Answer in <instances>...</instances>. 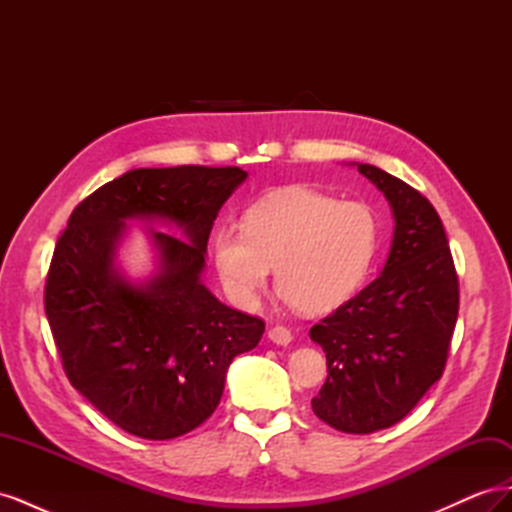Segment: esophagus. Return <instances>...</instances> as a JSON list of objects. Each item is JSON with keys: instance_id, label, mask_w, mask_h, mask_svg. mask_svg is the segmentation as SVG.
Wrapping results in <instances>:
<instances>
[{"instance_id": "1", "label": "esophagus", "mask_w": 512, "mask_h": 512, "mask_svg": "<svg viewBox=\"0 0 512 512\" xmlns=\"http://www.w3.org/2000/svg\"><path fill=\"white\" fill-rule=\"evenodd\" d=\"M269 339L277 346H288L292 342V333L282 324H275V327L269 329Z\"/></svg>"}]
</instances>
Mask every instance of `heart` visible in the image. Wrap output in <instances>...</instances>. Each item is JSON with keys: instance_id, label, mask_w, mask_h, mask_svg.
Here are the masks:
<instances>
[{"instance_id": "heart-1", "label": "heart", "mask_w": 512, "mask_h": 512, "mask_svg": "<svg viewBox=\"0 0 512 512\" xmlns=\"http://www.w3.org/2000/svg\"><path fill=\"white\" fill-rule=\"evenodd\" d=\"M378 247V222L363 203L305 188L262 198L243 215V230H215L211 252L230 297L252 305L271 269L284 299L322 316L361 288Z\"/></svg>"}]
</instances>
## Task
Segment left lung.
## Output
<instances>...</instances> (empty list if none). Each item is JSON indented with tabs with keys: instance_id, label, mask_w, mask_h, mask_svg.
<instances>
[{
	"instance_id": "left-lung-1",
	"label": "left lung",
	"mask_w": 512,
	"mask_h": 512,
	"mask_svg": "<svg viewBox=\"0 0 512 512\" xmlns=\"http://www.w3.org/2000/svg\"><path fill=\"white\" fill-rule=\"evenodd\" d=\"M389 200L395 230L382 273L309 329L327 352L314 414L346 433L404 418L442 378L459 312V282L440 215L408 183L356 164Z\"/></svg>"
}]
</instances>
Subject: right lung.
<instances>
[{
    "instance_id": "add662e5",
    "label": "right lung",
    "mask_w": 512,
    "mask_h": 512,
    "mask_svg": "<svg viewBox=\"0 0 512 512\" xmlns=\"http://www.w3.org/2000/svg\"><path fill=\"white\" fill-rule=\"evenodd\" d=\"M247 179L239 166L134 168L87 196L57 239L44 312L70 384L108 421L145 440H170L218 408L226 371L258 346L265 322L203 284L218 211ZM132 219L150 229L157 273L132 283L116 265Z\"/></svg>"
}]
</instances>
